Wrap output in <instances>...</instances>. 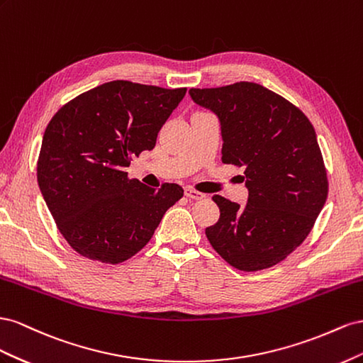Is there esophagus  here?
<instances>
[{
    "instance_id": "esophagus-1",
    "label": "esophagus",
    "mask_w": 363,
    "mask_h": 363,
    "mask_svg": "<svg viewBox=\"0 0 363 363\" xmlns=\"http://www.w3.org/2000/svg\"><path fill=\"white\" fill-rule=\"evenodd\" d=\"M184 194L187 196L189 199H193V201H201V199H203L205 198V194L203 193H201V191H196V190H193V189H185L184 190Z\"/></svg>"
}]
</instances>
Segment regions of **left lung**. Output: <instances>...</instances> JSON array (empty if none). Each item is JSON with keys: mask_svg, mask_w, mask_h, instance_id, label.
<instances>
[{"mask_svg": "<svg viewBox=\"0 0 363 363\" xmlns=\"http://www.w3.org/2000/svg\"><path fill=\"white\" fill-rule=\"evenodd\" d=\"M189 92L219 117L222 162L245 167L250 191L245 206L213 196L220 217L205 230L206 239L239 271L272 267L304 242L328 194L312 123L291 101L254 82Z\"/></svg>", "mask_w": 363, "mask_h": 363, "instance_id": "8db88e82", "label": "left lung"}]
</instances>
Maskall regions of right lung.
I'll use <instances>...</instances> for the list:
<instances>
[{"label":"right lung","instance_id":"add662e5","mask_svg":"<svg viewBox=\"0 0 363 363\" xmlns=\"http://www.w3.org/2000/svg\"><path fill=\"white\" fill-rule=\"evenodd\" d=\"M187 88L112 80L62 106L50 120L38 158V184L68 245L89 260L118 264L149 243L184 190H155L126 167L157 144Z\"/></svg>","mask_w":363,"mask_h":363}]
</instances>
